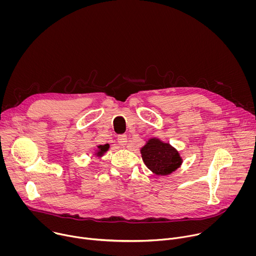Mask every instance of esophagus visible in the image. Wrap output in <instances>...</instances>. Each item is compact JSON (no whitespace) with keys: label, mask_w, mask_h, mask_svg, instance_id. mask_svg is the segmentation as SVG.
<instances>
[{"label":"esophagus","mask_w":256,"mask_h":256,"mask_svg":"<svg viewBox=\"0 0 256 256\" xmlns=\"http://www.w3.org/2000/svg\"><path fill=\"white\" fill-rule=\"evenodd\" d=\"M118 142L120 146H122V147H124V146L128 142V138L126 134H120L118 136Z\"/></svg>","instance_id":"1"}]
</instances>
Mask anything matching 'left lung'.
Returning a JSON list of instances; mask_svg holds the SVG:
<instances>
[{
    "label": "left lung",
    "mask_w": 256,
    "mask_h": 256,
    "mask_svg": "<svg viewBox=\"0 0 256 256\" xmlns=\"http://www.w3.org/2000/svg\"><path fill=\"white\" fill-rule=\"evenodd\" d=\"M142 160L151 171L157 175H168L181 165L178 152L167 142L151 138L140 150Z\"/></svg>",
    "instance_id": "1"
}]
</instances>
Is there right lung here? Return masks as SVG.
I'll list each match as a JSON object with an SVG mask.
<instances>
[{"mask_svg":"<svg viewBox=\"0 0 256 256\" xmlns=\"http://www.w3.org/2000/svg\"><path fill=\"white\" fill-rule=\"evenodd\" d=\"M108 148H109V146H108V144L98 146V149H99V151H98V153H97V156H101V155H103V154H104V152H106V151L108 150Z\"/></svg>","mask_w":256,"mask_h":256,"instance_id":"obj_1","label":"right lung"}]
</instances>
